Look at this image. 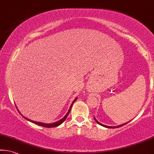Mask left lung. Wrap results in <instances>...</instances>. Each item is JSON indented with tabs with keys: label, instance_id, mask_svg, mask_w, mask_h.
Here are the masks:
<instances>
[{
	"label": "left lung",
	"instance_id": "8db88e82",
	"mask_svg": "<svg viewBox=\"0 0 154 154\" xmlns=\"http://www.w3.org/2000/svg\"><path fill=\"white\" fill-rule=\"evenodd\" d=\"M94 120H95V121L97 122V123L99 124V125H101V126H103V127H105V128H119V127H121V126H123V125H125V124H127L128 123H129V122H128V123H124V124H122V125H119V126H114V127H112V126H107V125H103V124H101V123H100L96 119H95V117H94Z\"/></svg>",
	"mask_w": 154,
	"mask_h": 154
}]
</instances>
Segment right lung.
Returning <instances> with one entry per match:
<instances>
[{"mask_svg":"<svg viewBox=\"0 0 154 154\" xmlns=\"http://www.w3.org/2000/svg\"><path fill=\"white\" fill-rule=\"evenodd\" d=\"M77 99V97H76V98H75V99H74V101H72L71 106H70V108H69V109H68V112L66 113V115H65L64 117H63V118H62V119H61V120L58 121H57V122H55V123H41V122H36V121H32V120H30V119L26 118L25 116H24L23 115H22V114L20 113V111H18V108H17V109H18V111L19 112V113H20V114H21V115L23 116V118L25 119L26 120H27V121H30V122H32V123L36 124V125H40V126L45 127V128H55V127H57V126L60 125L61 124H62V123H63V122H64V121L66 120V117L68 116V114H69L70 109H71V108H72V106L73 103H75V101H76ZM16 108H17V106H16Z\"/></svg>","mask_w":154,"mask_h":154,"instance_id":"add662e5","label":"right lung"}]
</instances>
